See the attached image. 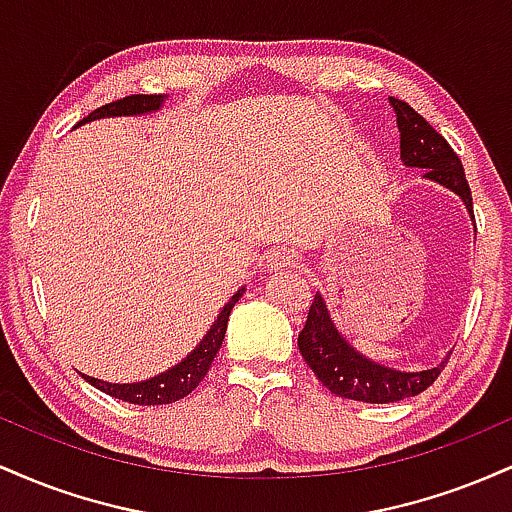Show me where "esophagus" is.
<instances>
[{
    "mask_svg": "<svg viewBox=\"0 0 512 512\" xmlns=\"http://www.w3.org/2000/svg\"><path fill=\"white\" fill-rule=\"evenodd\" d=\"M301 264V255L293 250H274L272 255H269L267 260V267L269 269H284V267H298Z\"/></svg>",
    "mask_w": 512,
    "mask_h": 512,
    "instance_id": "34e87169",
    "label": "esophagus"
}]
</instances>
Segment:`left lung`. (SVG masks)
Instances as JSON below:
<instances>
[{"label": "left lung", "instance_id": "1", "mask_svg": "<svg viewBox=\"0 0 512 512\" xmlns=\"http://www.w3.org/2000/svg\"><path fill=\"white\" fill-rule=\"evenodd\" d=\"M390 105L397 115L399 154H402L404 166L424 168V178L440 182L455 195H460L464 207L474 219L472 190L464 178L462 161L452 151V146L409 103L390 98ZM298 349H301V356L310 370L317 375V380L332 395L370 404H387L416 397L436 383L440 370L448 363V358H443L436 368L404 373V370L370 361V358L358 354L354 346L342 337V332L334 327L330 310H327L325 298L320 293H315V301L310 303L308 320L298 334Z\"/></svg>", "mask_w": 512, "mask_h": 512}]
</instances>
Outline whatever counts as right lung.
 <instances>
[{
  "label": "right lung",
  "instance_id": "1",
  "mask_svg": "<svg viewBox=\"0 0 512 512\" xmlns=\"http://www.w3.org/2000/svg\"><path fill=\"white\" fill-rule=\"evenodd\" d=\"M163 96H125L120 101H113L103 108L93 110L91 115L84 117L79 125L84 122L98 120V117H122V115H144V113H154V110L161 108ZM245 289H240L236 296L231 298L223 310L219 313V317L214 320L211 330L204 334V339L195 346L192 354H187V358H182L178 366H173L166 373L156 375V378L142 380V383H127V385H117V383H105V380L91 378V375H84V380L88 385H93L96 390L105 392V395L122 399V402L129 404H142V407H151V404H173L178 399L190 395L195 387L202 383L204 375L209 373L211 363H214V356L219 354L223 337H226V325H228V315H231L233 305L240 301Z\"/></svg>",
  "mask_w": 512,
  "mask_h": 512
}]
</instances>
